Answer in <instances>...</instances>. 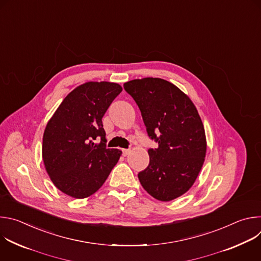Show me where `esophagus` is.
Here are the masks:
<instances>
[{"label":"esophagus","instance_id":"34e87169","mask_svg":"<svg viewBox=\"0 0 261 261\" xmlns=\"http://www.w3.org/2000/svg\"><path fill=\"white\" fill-rule=\"evenodd\" d=\"M131 150H129V148H124V150H122V153H123V156H128L130 154Z\"/></svg>","mask_w":261,"mask_h":261}]
</instances>
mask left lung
<instances>
[{
	"label": "left lung",
	"mask_w": 261,
	"mask_h": 261,
	"mask_svg": "<svg viewBox=\"0 0 261 261\" xmlns=\"http://www.w3.org/2000/svg\"><path fill=\"white\" fill-rule=\"evenodd\" d=\"M136 102L148 137L150 163L138 173L143 189L154 198L170 201L187 192L204 162L206 140L195 105L171 83L146 77L124 84Z\"/></svg>",
	"instance_id": "left-lung-1"
}]
</instances>
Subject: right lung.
I'll list each match as a JSON object with an SVG mask.
<instances>
[{"instance_id": "add662e5", "label": "right lung", "mask_w": 261, "mask_h": 261, "mask_svg": "<svg viewBox=\"0 0 261 261\" xmlns=\"http://www.w3.org/2000/svg\"><path fill=\"white\" fill-rule=\"evenodd\" d=\"M121 92L115 83L84 84L67 95L47 123L42 158L63 193L74 198L91 196L118 163L122 152L106 147L102 118Z\"/></svg>"}]
</instances>
